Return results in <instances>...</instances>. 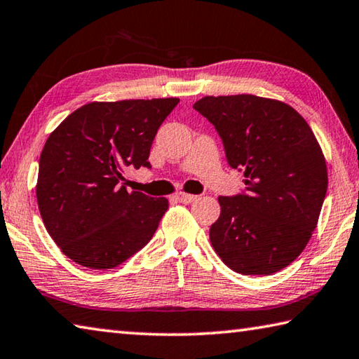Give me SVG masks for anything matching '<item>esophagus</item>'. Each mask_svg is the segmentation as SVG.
Returning a JSON list of instances; mask_svg holds the SVG:
<instances>
[{
	"label": "esophagus",
	"mask_w": 359,
	"mask_h": 359,
	"mask_svg": "<svg viewBox=\"0 0 359 359\" xmlns=\"http://www.w3.org/2000/svg\"><path fill=\"white\" fill-rule=\"evenodd\" d=\"M174 198L177 199L179 203H184V204H190L193 201H196L198 196H194V194H188V193H184V191H179L174 194Z\"/></svg>",
	"instance_id": "34e87169"
}]
</instances>
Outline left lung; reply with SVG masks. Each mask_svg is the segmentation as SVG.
<instances>
[{
	"mask_svg": "<svg viewBox=\"0 0 359 359\" xmlns=\"http://www.w3.org/2000/svg\"><path fill=\"white\" fill-rule=\"evenodd\" d=\"M220 135L245 193L220 196L210 244L229 269L269 276L299 257L327 190L323 151L306 120L287 102L255 95L204 96L194 102Z\"/></svg>",
	"mask_w": 359,
	"mask_h": 359,
	"instance_id": "8db88e82",
	"label": "left lung"
}]
</instances>
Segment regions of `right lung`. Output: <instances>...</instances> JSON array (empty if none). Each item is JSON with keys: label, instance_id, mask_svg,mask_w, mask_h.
Instances as JSON below:
<instances>
[{"label": "right lung", "instance_id": "add662e5", "mask_svg": "<svg viewBox=\"0 0 359 359\" xmlns=\"http://www.w3.org/2000/svg\"><path fill=\"white\" fill-rule=\"evenodd\" d=\"M177 102L93 101L47 137L36 198L47 233L74 263L112 269L151 239L168 199L128 191L120 182L126 168H150L151 142Z\"/></svg>", "mask_w": 359, "mask_h": 359}]
</instances>
